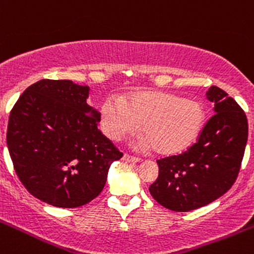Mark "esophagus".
Here are the masks:
<instances>
[{
	"mask_svg": "<svg viewBox=\"0 0 254 254\" xmlns=\"http://www.w3.org/2000/svg\"><path fill=\"white\" fill-rule=\"evenodd\" d=\"M123 160L127 163H140L141 162L140 158H138V156H132V155H130V154H124V155H123Z\"/></svg>",
	"mask_w": 254,
	"mask_h": 254,
	"instance_id": "obj_1",
	"label": "esophagus"
}]
</instances>
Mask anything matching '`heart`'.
I'll list each match as a JSON object with an SVG mask.
<instances>
[{
  "label": "heart",
  "mask_w": 254,
  "mask_h": 254,
  "mask_svg": "<svg viewBox=\"0 0 254 254\" xmlns=\"http://www.w3.org/2000/svg\"><path fill=\"white\" fill-rule=\"evenodd\" d=\"M205 123L200 101L165 91H140L127 100L110 95L100 106V127L114 141L135 134L141 124L143 146L164 155L182 153L195 143Z\"/></svg>",
  "instance_id": "1"
}]
</instances>
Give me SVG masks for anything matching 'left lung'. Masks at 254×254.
Returning <instances> with one entry per match:
<instances>
[{"mask_svg": "<svg viewBox=\"0 0 254 254\" xmlns=\"http://www.w3.org/2000/svg\"><path fill=\"white\" fill-rule=\"evenodd\" d=\"M207 99L214 115L187 151L158 160L159 175L149 187L156 202L189 212L214 202L238 177L248 139L247 116L224 90L210 86Z\"/></svg>", "mask_w": 254, "mask_h": 254, "instance_id": "left-lung-1", "label": "left lung"}]
</instances>
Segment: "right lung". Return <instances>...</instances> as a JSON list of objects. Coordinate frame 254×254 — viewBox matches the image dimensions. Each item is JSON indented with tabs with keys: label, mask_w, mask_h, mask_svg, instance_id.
<instances>
[{
	"label": "right lung",
	"mask_w": 254,
	"mask_h": 254,
	"mask_svg": "<svg viewBox=\"0 0 254 254\" xmlns=\"http://www.w3.org/2000/svg\"><path fill=\"white\" fill-rule=\"evenodd\" d=\"M89 86L40 80L11 110L7 148L18 179L35 198L59 208L95 199L111 163L123 156L98 129L100 113L87 105Z\"/></svg>",
	"instance_id": "1"
}]
</instances>
